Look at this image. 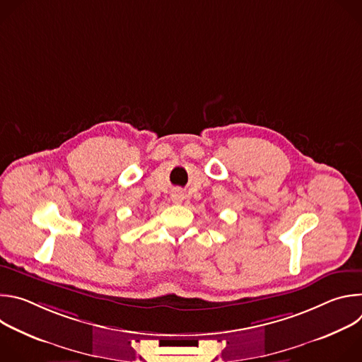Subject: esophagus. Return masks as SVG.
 <instances>
[{"label": "esophagus", "instance_id": "obj_1", "mask_svg": "<svg viewBox=\"0 0 362 362\" xmlns=\"http://www.w3.org/2000/svg\"><path fill=\"white\" fill-rule=\"evenodd\" d=\"M172 200H173L175 203H180V202L183 200V194H182L180 192H175V193L172 194Z\"/></svg>", "mask_w": 362, "mask_h": 362}]
</instances>
